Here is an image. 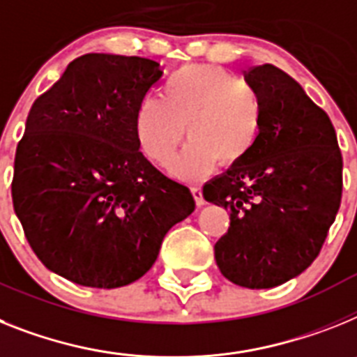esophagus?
I'll return each instance as SVG.
<instances>
[{"mask_svg":"<svg viewBox=\"0 0 357 357\" xmlns=\"http://www.w3.org/2000/svg\"><path fill=\"white\" fill-rule=\"evenodd\" d=\"M190 190H192V196H194V202H196V205L197 206L205 205V199H203L202 187H199V185H192V187H190Z\"/></svg>","mask_w":357,"mask_h":357,"instance_id":"obj_1","label":"esophagus"}]
</instances>
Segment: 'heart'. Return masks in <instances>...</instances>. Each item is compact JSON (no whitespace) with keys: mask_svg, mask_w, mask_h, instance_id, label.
Wrapping results in <instances>:
<instances>
[{"mask_svg":"<svg viewBox=\"0 0 357 357\" xmlns=\"http://www.w3.org/2000/svg\"><path fill=\"white\" fill-rule=\"evenodd\" d=\"M263 107L252 86L218 65H185L172 72L161 98L146 96L134 118L137 145L160 167L172 163V174L197 179L220 167H234L256 146Z\"/></svg>","mask_w":357,"mask_h":357,"instance_id":"heart-1","label":"heart"}]
</instances>
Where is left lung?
<instances>
[{
    "label": "left lung",
    "mask_w": 357,
    "mask_h": 357,
    "mask_svg": "<svg viewBox=\"0 0 357 357\" xmlns=\"http://www.w3.org/2000/svg\"><path fill=\"white\" fill-rule=\"evenodd\" d=\"M259 96L261 134L252 152L203 187L230 212L214 245L229 281L272 289L299 275L321 250L343 190V158L331 118L274 65L245 72Z\"/></svg>",
    "instance_id": "8db88e82"
}]
</instances>
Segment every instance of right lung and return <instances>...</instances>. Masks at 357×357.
Segmentation results:
<instances>
[{
  "label": "right lung",
  "mask_w": 357,
  "mask_h": 357,
  "mask_svg": "<svg viewBox=\"0 0 357 357\" xmlns=\"http://www.w3.org/2000/svg\"><path fill=\"white\" fill-rule=\"evenodd\" d=\"M160 63L85 54L32 105L17 143L12 203L49 271L118 289L154 265L174 225L194 212L188 187L139 152L134 118Z\"/></svg>",
  "instance_id": "obj_1"
}]
</instances>
